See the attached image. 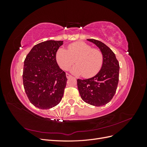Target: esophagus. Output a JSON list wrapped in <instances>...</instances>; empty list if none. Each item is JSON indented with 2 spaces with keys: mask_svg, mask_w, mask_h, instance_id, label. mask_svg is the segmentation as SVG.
<instances>
[{
  "mask_svg": "<svg viewBox=\"0 0 147 147\" xmlns=\"http://www.w3.org/2000/svg\"><path fill=\"white\" fill-rule=\"evenodd\" d=\"M66 77H67V78H70V77H72V75L67 73V74H66Z\"/></svg>",
  "mask_w": 147,
  "mask_h": 147,
  "instance_id": "esophagus-1",
  "label": "esophagus"
}]
</instances>
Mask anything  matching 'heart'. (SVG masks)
Returning a JSON list of instances; mask_svg holds the SVG:
<instances>
[{
  "mask_svg": "<svg viewBox=\"0 0 147 147\" xmlns=\"http://www.w3.org/2000/svg\"><path fill=\"white\" fill-rule=\"evenodd\" d=\"M56 59L60 67L65 70L69 69L75 61L77 65L71 69V72L84 78L94 76L101 69L104 63V55L97 48H92L84 42L71 43L68 50L59 48L56 52Z\"/></svg>",
  "mask_w": 147,
  "mask_h": 147,
  "instance_id": "obj_1",
  "label": "heart"
}]
</instances>
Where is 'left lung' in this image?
<instances>
[{"label":"left lung","mask_w":147,"mask_h":147,"mask_svg":"<svg viewBox=\"0 0 147 147\" xmlns=\"http://www.w3.org/2000/svg\"><path fill=\"white\" fill-rule=\"evenodd\" d=\"M98 47L103 53L104 63L94 77L77 80V86L82 99L92 105H104L112 99L119 81V65L115 53L105 44L95 39H87Z\"/></svg>","instance_id":"left-lung-1"}]
</instances>
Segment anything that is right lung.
<instances>
[{
    "label": "right lung",
    "mask_w": 147,
    "mask_h": 147,
    "mask_svg": "<svg viewBox=\"0 0 147 147\" xmlns=\"http://www.w3.org/2000/svg\"><path fill=\"white\" fill-rule=\"evenodd\" d=\"M63 41L47 40L35 45L24 63L23 85L30 103L40 109L58 104L64 94L67 78L56 59Z\"/></svg>",
    "instance_id": "right-lung-1"
}]
</instances>
